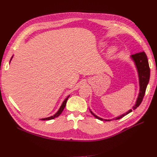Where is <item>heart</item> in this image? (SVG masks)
Instances as JSON below:
<instances>
[{
    "label": "heart",
    "instance_id": "1",
    "mask_svg": "<svg viewBox=\"0 0 157 157\" xmlns=\"http://www.w3.org/2000/svg\"><path fill=\"white\" fill-rule=\"evenodd\" d=\"M101 45L102 46H105V43H101ZM115 50H116L115 48H114V47H112V48H111L110 49H109V54H113V53H114V52H115Z\"/></svg>",
    "mask_w": 157,
    "mask_h": 157
}]
</instances>
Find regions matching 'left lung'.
<instances>
[{
	"label": "left lung",
	"instance_id": "obj_1",
	"mask_svg": "<svg viewBox=\"0 0 157 157\" xmlns=\"http://www.w3.org/2000/svg\"><path fill=\"white\" fill-rule=\"evenodd\" d=\"M132 59L134 60V63L136 64V66L137 69V72H138V76H139V80H140V94L138 98H137V99L136 101V103L135 104V105L133 107V109L135 110V109L138 107L141 103L142 102V100H143L144 97L145 96V90L147 86V84L149 83V78H150V68H149V62H148V59H147V55L144 52H140V53H137L136 54L132 55L131 56ZM132 111V109L128 111L127 113L123 114V115L118 117L115 118H113V120H118L120 119V118L124 117L126 115H128V113H130ZM90 113L92 114V115H94L95 117L99 120L101 121H111V120H105L101 118H99V117L96 116L95 114H94L92 111H90ZM113 120V119H112Z\"/></svg>",
	"mask_w": 157,
	"mask_h": 157
}]
</instances>
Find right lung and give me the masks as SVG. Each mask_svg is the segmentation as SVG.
<instances>
[{
    "label": "right lung",
    "instance_id": "obj_1",
    "mask_svg": "<svg viewBox=\"0 0 157 157\" xmlns=\"http://www.w3.org/2000/svg\"><path fill=\"white\" fill-rule=\"evenodd\" d=\"M12 58H11V59H12ZM11 59H10V60H11ZM69 98V96L63 101V103H62V105H61V106L60 107V108H59V109L58 110V111L54 115L52 116V117H48V118H42L41 120H43V121L52 120V119H54V118H56V117H58V116H59L60 114H61V113H62V111H63V109H64V108H65V105H66V103H67V99H68Z\"/></svg>",
    "mask_w": 157,
    "mask_h": 157
}]
</instances>
